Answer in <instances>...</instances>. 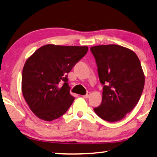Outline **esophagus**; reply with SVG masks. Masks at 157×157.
I'll return each instance as SVG.
<instances>
[{
	"label": "esophagus",
	"instance_id": "esophagus-1",
	"mask_svg": "<svg viewBox=\"0 0 157 157\" xmlns=\"http://www.w3.org/2000/svg\"><path fill=\"white\" fill-rule=\"evenodd\" d=\"M90 95H91V93L90 92H88L87 94H86L82 96V97L85 98V99H87V98H89V97H90Z\"/></svg>",
	"mask_w": 157,
	"mask_h": 157
}]
</instances>
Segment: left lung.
<instances>
[{"instance_id": "left-lung-1", "label": "left lung", "mask_w": 157, "mask_h": 157, "mask_svg": "<svg viewBox=\"0 0 157 157\" xmlns=\"http://www.w3.org/2000/svg\"><path fill=\"white\" fill-rule=\"evenodd\" d=\"M104 85L102 101L94 109L97 115L110 123L122 120L135 108L144 86V74L134 51L116 44L90 48Z\"/></svg>"}]
</instances>
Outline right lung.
<instances>
[{"instance_id":"add662e5","label":"right lung","mask_w":157,"mask_h":157,"mask_svg":"<svg viewBox=\"0 0 157 157\" xmlns=\"http://www.w3.org/2000/svg\"><path fill=\"white\" fill-rule=\"evenodd\" d=\"M87 51V46L46 44L27 58L22 70V92L36 117L51 121L67 111L75 98L70 94L67 74Z\"/></svg>"}]
</instances>
